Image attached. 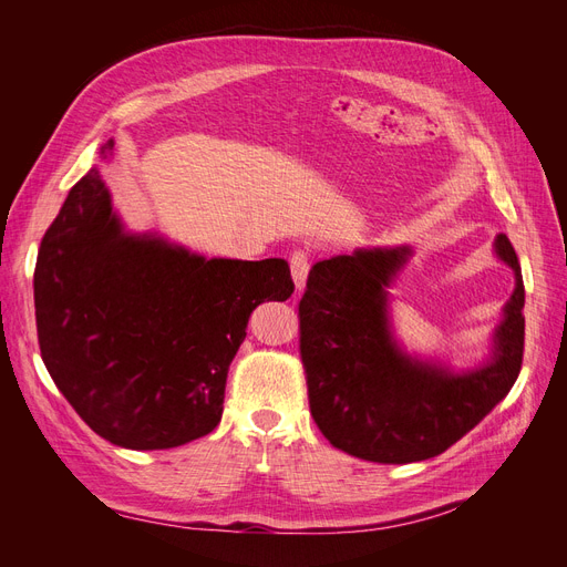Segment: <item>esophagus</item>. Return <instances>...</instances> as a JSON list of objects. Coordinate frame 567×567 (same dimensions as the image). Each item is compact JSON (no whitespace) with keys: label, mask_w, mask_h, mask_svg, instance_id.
Segmentation results:
<instances>
[{"label":"esophagus","mask_w":567,"mask_h":567,"mask_svg":"<svg viewBox=\"0 0 567 567\" xmlns=\"http://www.w3.org/2000/svg\"><path fill=\"white\" fill-rule=\"evenodd\" d=\"M290 274H293V281H296L298 293H300L307 284V274H310V255H307L305 250H296L293 255H290Z\"/></svg>","instance_id":"34e87169"}]
</instances>
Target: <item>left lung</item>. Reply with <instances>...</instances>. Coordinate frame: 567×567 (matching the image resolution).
<instances>
[{
    "label": "left lung",
    "instance_id": "left-lung-1",
    "mask_svg": "<svg viewBox=\"0 0 567 567\" xmlns=\"http://www.w3.org/2000/svg\"><path fill=\"white\" fill-rule=\"evenodd\" d=\"M494 252L516 288L492 333L485 364L452 371L404 352L392 333L388 288L409 246L357 248L310 269L300 300V357L312 419L333 447L375 463H414L450 450L516 383L525 342V286L506 234Z\"/></svg>",
    "mask_w": 567,
    "mask_h": 567
}]
</instances>
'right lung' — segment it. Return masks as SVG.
<instances>
[{"instance_id": "obj_1", "label": "right lung", "mask_w": 567, "mask_h": 567, "mask_svg": "<svg viewBox=\"0 0 567 567\" xmlns=\"http://www.w3.org/2000/svg\"><path fill=\"white\" fill-rule=\"evenodd\" d=\"M113 153V140L101 158ZM281 257H203L132 234L99 167L68 194L35 267L44 367L96 435L169 450L213 433L234 354L265 300L293 293Z\"/></svg>"}]
</instances>
